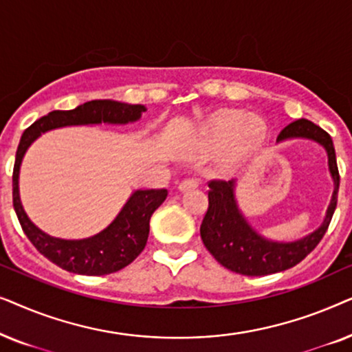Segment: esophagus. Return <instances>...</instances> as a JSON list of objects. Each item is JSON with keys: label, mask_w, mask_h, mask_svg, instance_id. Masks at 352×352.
Wrapping results in <instances>:
<instances>
[{"label": "esophagus", "mask_w": 352, "mask_h": 352, "mask_svg": "<svg viewBox=\"0 0 352 352\" xmlns=\"http://www.w3.org/2000/svg\"><path fill=\"white\" fill-rule=\"evenodd\" d=\"M194 187H197V179H195V177H186V179H182L179 182L177 189H179V190H187V189H194Z\"/></svg>", "instance_id": "obj_1"}]
</instances>
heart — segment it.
<instances>
[{"label": "heart", "instance_id": "b5f03b06", "mask_svg": "<svg viewBox=\"0 0 352 352\" xmlns=\"http://www.w3.org/2000/svg\"><path fill=\"white\" fill-rule=\"evenodd\" d=\"M266 124L256 115L242 110H224L211 117L201 128V142L206 148H219L229 142L226 163H232L264 138Z\"/></svg>", "mask_w": 352, "mask_h": 352}]
</instances>
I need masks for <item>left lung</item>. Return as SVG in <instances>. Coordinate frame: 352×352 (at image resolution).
<instances>
[{"instance_id": "left-lung-1", "label": "left lung", "mask_w": 352, "mask_h": 352, "mask_svg": "<svg viewBox=\"0 0 352 352\" xmlns=\"http://www.w3.org/2000/svg\"><path fill=\"white\" fill-rule=\"evenodd\" d=\"M288 138H307L320 142L329 153L330 173L335 179V194L324 224L316 232L292 243L269 242L247 224L234 200V181H208V208L200 226V235L206 250L216 261L229 271L242 276H267L301 263L324 237L338 201L340 173L336 165L335 147L331 136L316 123L306 118L287 124L277 141Z\"/></svg>"}]
</instances>
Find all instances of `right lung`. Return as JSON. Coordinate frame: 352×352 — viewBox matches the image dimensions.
Wrapping results in <instances>:
<instances>
[{"label":"right lung","mask_w":352,"mask_h":352,"mask_svg":"<svg viewBox=\"0 0 352 352\" xmlns=\"http://www.w3.org/2000/svg\"><path fill=\"white\" fill-rule=\"evenodd\" d=\"M144 110V105L123 104L117 100H89L74 110H52L23 131L14 162L12 205L22 230L33 247L56 266L83 276H104L126 267L146 247L151 216L165 201L168 190L148 189L134 192L113 223L94 237L85 240L54 239L38 229L22 208L19 199V168L23 153L47 129L65 124L136 122Z\"/></svg>","instance_id":"right-lung-1"}]
</instances>
